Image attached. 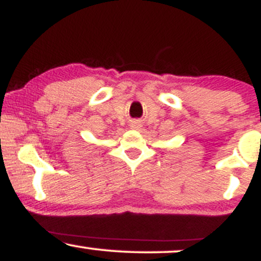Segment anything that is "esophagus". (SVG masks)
<instances>
[{"instance_id": "obj_1", "label": "esophagus", "mask_w": 261, "mask_h": 261, "mask_svg": "<svg viewBox=\"0 0 261 261\" xmlns=\"http://www.w3.org/2000/svg\"><path fill=\"white\" fill-rule=\"evenodd\" d=\"M141 127V125L139 124V122H133V124H131V128H140Z\"/></svg>"}]
</instances>
